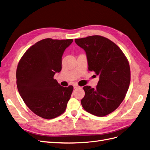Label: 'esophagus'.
Returning <instances> with one entry per match:
<instances>
[{
  "label": "esophagus",
  "mask_w": 150,
  "mask_h": 150,
  "mask_svg": "<svg viewBox=\"0 0 150 150\" xmlns=\"http://www.w3.org/2000/svg\"><path fill=\"white\" fill-rule=\"evenodd\" d=\"M79 85H77V84H76V83H75L74 85V88H79Z\"/></svg>",
  "instance_id": "obj_1"
}]
</instances>
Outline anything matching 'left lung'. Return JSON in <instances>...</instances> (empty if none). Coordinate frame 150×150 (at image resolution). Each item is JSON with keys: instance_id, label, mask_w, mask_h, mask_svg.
I'll return each instance as SVG.
<instances>
[{"instance_id": "8db88e82", "label": "left lung", "mask_w": 150, "mask_h": 150, "mask_svg": "<svg viewBox=\"0 0 150 150\" xmlns=\"http://www.w3.org/2000/svg\"><path fill=\"white\" fill-rule=\"evenodd\" d=\"M86 53L88 70L99 76L96 88L83 87L81 100L87 112L99 117L112 112L121 104L129 88V63L121 50L112 41L100 36L75 40Z\"/></svg>"}]
</instances>
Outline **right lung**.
<instances>
[{
    "instance_id": "1",
    "label": "right lung",
    "mask_w": 150,
    "mask_h": 150,
    "mask_svg": "<svg viewBox=\"0 0 150 150\" xmlns=\"http://www.w3.org/2000/svg\"><path fill=\"white\" fill-rule=\"evenodd\" d=\"M73 40L47 38L29 48L19 62L17 87L24 103L38 116L51 119L67 108L74 87L61 86L53 79L62 70V56Z\"/></svg>"
}]
</instances>
